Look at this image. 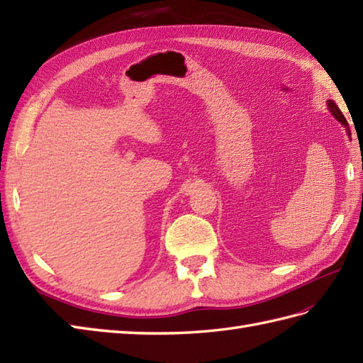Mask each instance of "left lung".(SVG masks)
<instances>
[{
  "label": "left lung",
  "instance_id": "1",
  "mask_svg": "<svg viewBox=\"0 0 363 363\" xmlns=\"http://www.w3.org/2000/svg\"><path fill=\"white\" fill-rule=\"evenodd\" d=\"M328 106H329V111H330V113L334 115V117L342 123V125L346 128V133L350 134V129H348V121H346V118L343 117V113H342V111L338 109L337 107V104L333 101V99H328ZM351 135V134H350Z\"/></svg>",
  "mask_w": 363,
  "mask_h": 363
}]
</instances>
